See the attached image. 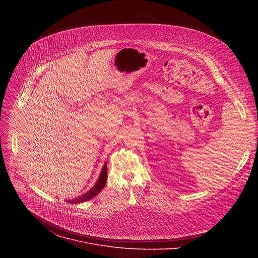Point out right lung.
I'll return each mask as SVG.
<instances>
[{
    "mask_svg": "<svg viewBox=\"0 0 258 258\" xmlns=\"http://www.w3.org/2000/svg\"><path fill=\"white\" fill-rule=\"evenodd\" d=\"M106 179H107V165L105 163L103 168H102L100 177H99V179H98V181H97L95 185L88 192H86V194L82 195L81 197L76 198L74 200L72 199V200L68 201V203H70V204H79V203H82V202H85V201H88V200L94 198L104 187V185L106 184Z\"/></svg>",
    "mask_w": 258,
    "mask_h": 258,
    "instance_id": "obj_1",
    "label": "right lung"
}]
</instances>
